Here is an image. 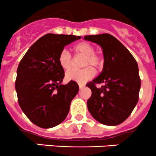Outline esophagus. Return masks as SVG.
<instances>
[{
  "mask_svg": "<svg viewBox=\"0 0 156 156\" xmlns=\"http://www.w3.org/2000/svg\"><path fill=\"white\" fill-rule=\"evenodd\" d=\"M79 87H80V89H83V88L85 87V84H83V83H79Z\"/></svg>",
  "mask_w": 156,
  "mask_h": 156,
  "instance_id": "obj_1",
  "label": "esophagus"
}]
</instances>
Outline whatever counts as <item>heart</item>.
Here are the masks:
<instances>
[{"label": "heart", "instance_id": "heart-1", "mask_svg": "<svg viewBox=\"0 0 156 156\" xmlns=\"http://www.w3.org/2000/svg\"><path fill=\"white\" fill-rule=\"evenodd\" d=\"M73 50L76 54L86 56L84 60V66L89 64L95 67H101L103 61L100 56L94 54L95 49L93 46L87 42H80L74 46ZM58 62L64 70H69L72 68L71 56L67 51H62L58 58ZM95 74V70L91 66L83 68L82 70H73L67 72L66 78L70 81H75L77 83H85L93 77Z\"/></svg>", "mask_w": 156, "mask_h": 156}]
</instances>
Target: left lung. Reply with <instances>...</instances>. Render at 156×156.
Listing matches in <instances>:
<instances>
[{"instance_id":"obj_1","label":"left lung","mask_w":156,"mask_h":156,"mask_svg":"<svg viewBox=\"0 0 156 156\" xmlns=\"http://www.w3.org/2000/svg\"><path fill=\"white\" fill-rule=\"evenodd\" d=\"M85 40L102 49V71L86 86L92 90L87 107L101 124L115 126L124 122L138 102L140 81L138 64L125 46L110 34L86 35ZM95 83H104L100 88Z\"/></svg>"}]
</instances>
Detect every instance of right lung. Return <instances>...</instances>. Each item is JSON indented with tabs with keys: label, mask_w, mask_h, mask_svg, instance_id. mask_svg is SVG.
Instances as JSON below:
<instances>
[{
	"label": "right lung",
	"mask_w": 156,
	"mask_h": 156,
	"mask_svg": "<svg viewBox=\"0 0 156 156\" xmlns=\"http://www.w3.org/2000/svg\"><path fill=\"white\" fill-rule=\"evenodd\" d=\"M80 38V35L46 34L29 48L20 62L15 83L18 102L38 127L51 128L68 115L79 86L74 81L61 83L64 70L58 58L66 45Z\"/></svg>",
	"instance_id": "add662e5"
}]
</instances>
